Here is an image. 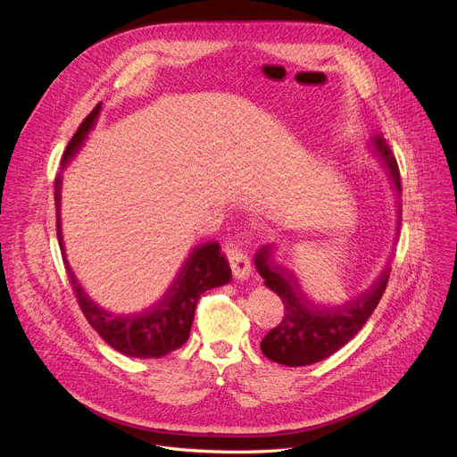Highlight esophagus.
Returning a JSON list of instances; mask_svg holds the SVG:
<instances>
[{"mask_svg": "<svg viewBox=\"0 0 457 457\" xmlns=\"http://www.w3.org/2000/svg\"><path fill=\"white\" fill-rule=\"evenodd\" d=\"M224 251H226L233 277L238 280L247 278L251 273V264H249V256L244 249V244L240 240H228L224 245Z\"/></svg>", "mask_w": 457, "mask_h": 457, "instance_id": "1", "label": "esophagus"}]
</instances>
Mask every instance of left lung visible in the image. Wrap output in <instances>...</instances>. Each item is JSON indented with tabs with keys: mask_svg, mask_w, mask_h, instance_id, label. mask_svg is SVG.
<instances>
[{
	"mask_svg": "<svg viewBox=\"0 0 457 457\" xmlns=\"http://www.w3.org/2000/svg\"><path fill=\"white\" fill-rule=\"evenodd\" d=\"M374 146L400 189V168L383 136L378 134L374 137ZM271 251V245L260 249L254 254V266L266 280V286L280 296L284 316L277 328L260 342V349L270 360L287 367L311 365L329 358L358 335L374 312L386 289L390 270L385 268L378 282L349 303L318 307L302 295L298 280L291 271L270 264Z\"/></svg>",
	"mask_w": 457,
	"mask_h": 457,
	"instance_id": "obj_1",
	"label": "left lung"
}]
</instances>
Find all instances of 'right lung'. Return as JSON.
Masks as SVG:
<instances>
[{
	"label": "right lung",
	"mask_w": 457,
	"mask_h": 457,
	"mask_svg": "<svg viewBox=\"0 0 457 457\" xmlns=\"http://www.w3.org/2000/svg\"><path fill=\"white\" fill-rule=\"evenodd\" d=\"M99 108L101 104H97L79 124L78 132L62 154V166L69 162V159H72V155L85 141L88 129L97 119ZM59 189L61 177L55 179V204L57 237L61 251L64 253L59 228ZM67 270L72 291L88 323L110 347L129 358H161L182 347L189 338L195 309H197L201 295L231 280V270L226 258L220 254L219 242H206L191 251L186 264L182 266V271L161 302L134 316H115L97 307L76 282L69 264Z\"/></svg>",
	"instance_id": "1"
}]
</instances>
